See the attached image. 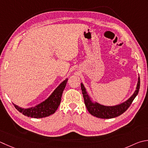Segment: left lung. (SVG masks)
I'll return each mask as SVG.
<instances>
[{
	"instance_id": "left-lung-1",
	"label": "left lung",
	"mask_w": 148,
	"mask_h": 148,
	"mask_svg": "<svg viewBox=\"0 0 148 148\" xmlns=\"http://www.w3.org/2000/svg\"><path fill=\"white\" fill-rule=\"evenodd\" d=\"M81 88H82L85 106L90 114L98 118L111 119L119 116L120 115L126 111V110L131 105L132 103L137 95L138 90H139L140 77H138L137 87H136L134 93L132 95V96L124 102L114 106L103 105L97 103V101H94L93 99L90 96L83 83H81Z\"/></svg>"
}]
</instances>
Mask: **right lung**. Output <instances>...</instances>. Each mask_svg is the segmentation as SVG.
<instances>
[{
	"mask_svg": "<svg viewBox=\"0 0 148 148\" xmlns=\"http://www.w3.org/2000/svg\"><path fill=\"white\" fill-rule=\"evenodd\" d=\"M67 80L68 78L63 80L47 99L36 106L28 108H24L16 105L15 104L13 105L17 110L25 116L36 119L48 117L53 114L58 108Z\"/></svg>",
	"mask_w": 148,
	"mask_h": 148,
	"instance_id": "right-lung-1",
	"label": "right lung"
}]
</instances>
